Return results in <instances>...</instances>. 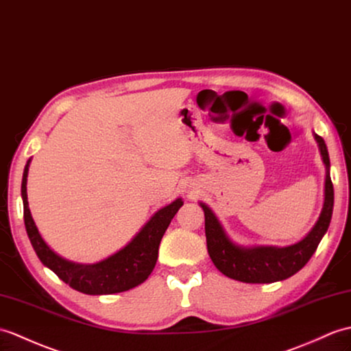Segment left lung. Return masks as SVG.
Here are the masks:
<instances>
[{"mask_svg": "<svg viewBox=\"0 0 351 351\" xmlns=\"http://www.w3.org/2000/svg\"><path fill=\"white\" fill-rule=\"evenodd\" d=\"M315 141L320 146V152L326 165V185H324V205L319 221L313 230L302 241L295 245L276 247H254L242 248L227 238L221 224L206 205L200 203L205 210V233L208 252L214 265L221 274L229 278L242 282L267 284L290 278L302 269L315 252L317 247L328 232L333 209V185L329 175V154L323 137L315 134Z\"/></svg>", "mask_w": 351, "mask_h": 351, "instance_id": "8db88e82", "label": "left lung"}]
</instances>
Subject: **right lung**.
Here are the masks:
<instances>
[{
  "label": "right lung",
  "mask_w": 351,
  "mask_h": 351,
  "mask_svg": "<svg viewBox=\"0 0 351 351\" xmlns=\"http://www.w3.org/2000/svg\"><path fill=\"white\" fill-rule=\"evenodd\" d=\"M27 162L22 178V200H23V221L31 245L38 256L40 262L53 271L58 278L71 289L85 295H112L133 289L142 284L151 275L157 263L158 247L162 234L169 227L178 209L184 205L181 199H176L170 205L161 208L158 213L146 223L132 242L115 254L94 265H79L64 260L46 245L40 236L34 219L31 217L27 197Z\"/></svg>",
  "instance_id": "obj_1"
}]
</instances>
